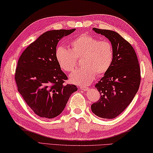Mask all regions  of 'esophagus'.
Listing matches in <instances>:
<instances>
[{
  "label": "esophagus",
  "instance_id": "esophagus-1",
  "mask_svg": "<svg viewBox=\"0 0 153 153\" xmlns=\"http://www.w3.org/2000/svg\"><path fill=\"white\" fill-rule=\"evenodd\" d=\"M79 88L81 89V90H88L89 89V87H88V86H85V85H82V86H80Z\"/></svg>",
  "mask_w": 153,
  "mask_h": 153
}]
</instances>
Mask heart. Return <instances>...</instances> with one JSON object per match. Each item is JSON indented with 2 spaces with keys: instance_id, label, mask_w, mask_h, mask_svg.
I'll return each instance as SVG.
<instances>
[{
  "instance_id": "b5f03b06",
  "label": "heart",
  "mask_w": 153,
  "mask_h": 153,
  "mask_svg": "<svg viewBox=\"0 0 153 153\" xmlns=\"http://www.w3.org/2000/svg\"><path fill=\"white\" fill-rule=\"evenodd\" d=\"M70 49L62 46L55 50V59L59 68L65 72H71L77 65V59L82 57V66L73 72L71 81L79 85L92 82L96 74L107 73L112 65L114 52L112 44L107 40H100L90 35H82L69 43Z\"/></svg>"
}]
</instances>
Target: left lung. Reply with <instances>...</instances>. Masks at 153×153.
I'll return each mask as SVG.
<instances>
[{"mask_svg":"<svg viewBox=\"0 0 153 153\" xmlns=\"http://www.w3.org/2000/svg\"><path fill=\"white\" fill-rule=\"evenodd\" d=\"M93 30L110 40L114 56L110 69L95 85L100 97L91 104V109L98 117L114 118L128 106L138 91L141 79L140 65L134 49L118 33Z\"/></svg>","mask_w":153,"mask_h":153,"instance_id":"left-lung-1","label":"left lung"}]
</instances>
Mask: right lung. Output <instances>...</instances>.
I'll return each instance as SVG.
<instances>
[{"mask_svg":"<svg viewBox=\"0 0 153 153\" xmlns=\"http://www.w3.org/2000/svg\"><path fill=\"white\" fill-rule=\"evenodd\" d=\"M75 29L52 30L30 43L19 57L15 79L19 92L35 114L53 118L63 112L76 85L65 84L68 77L55 59L59 41Z\"/></svg>","mask_w":153,"mask_h":153,"instance_id":"1","label":"right lung"}]
</instances>
